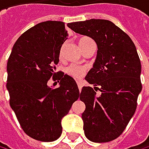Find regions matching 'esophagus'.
<instances>
[{
    "mask_svg": "<svg viewBox=\"0 0 149 149\" xmlns=\"http://www.w3.org/2000/svg\"><path fill=\"white\" fill-rule=\"evenodd\" d=\"M77 86H78L79 91H81V89H82V81H77Z\"/></svg>",
    "mask_w": 149,
    "mask_h": 149,
    "instance_id": "1",
    "label": "esophagus"
}]
</instances>
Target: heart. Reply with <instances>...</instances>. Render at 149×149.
<instances>
[{
	"label": "heart",
	"mask_w": 149,
	"mask_h": 149,
	"mask_svg": "<svg viewBox=\"0 0 149 149\" xmlns=\"http://www.w3.org/2000/svg\"><path fill=\"white\" fill-rule=\"evenodd\" d=\"M91 39L88 37H82L78 41L79 47L81 49H83V47L86 45L88 42H91ZM87 71V68L83 65H77V64H71L66 68V73L68 75L72 76L74 78H81L85 74Z\"/></svg>",
	"instance_id": "1"
}]
</instances>
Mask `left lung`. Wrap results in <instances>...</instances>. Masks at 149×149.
<instances>
[{"label": "left lung", "mask_w": 149, "mask_h": 149, "mask_svg": "<svg viewBox=\"0 0 149 149\" xmlns=\"http://www.w3.org/2000/svg\"><path fill=\"white\" fill-rule=\"evenodd\" d=\"M68 27L91 37L98 47L93 68L85 78L95 87H83L80 92L86 104L82 114L85 135L96 143L115 140L134 114L142 91L136 47L126 32L105 19L72 22Z\"/></svg>", "instance_id": "1"}]
</instances>
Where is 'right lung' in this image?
<instances>
[{
	"label": "right lung",
	"instance_id": "1",
	"mask_svg": "<svg viewBox=\"0 0 149 149\" xmlns=\"http://www.w3.org/2000/svg\"><path fill=\"white\" fill-rule=\"evenodd\" d=\"M68 36L64 22H41L19 36L8 58L9 104L24 132L35 140H57L62 132L61 118L79 97L74 78L56 72ZM51 77L60 81V87L47 86Z\"/></svg>",
	"mask_w": 149,
	"mask_h": 149
}]
</instances>
